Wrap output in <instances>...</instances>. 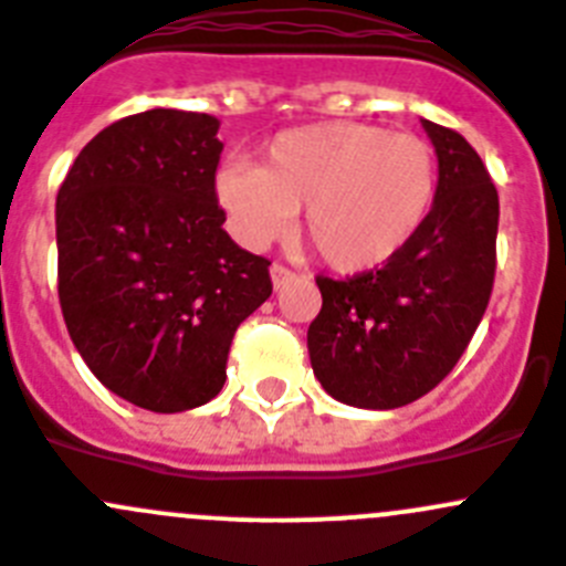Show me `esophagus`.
I'll list each match as a JSON object with an SVG mask.
<instances>
[{"mask_svg": "<svg viewBox=\"0 0 566 566\" xmlns=\"http://www.w3.org/2000/svg\"><path fill=\"white\" fill-rule=\"evenodd\" d=\"M269 277H272V286H274V292H280V289H283V286H289V283H292V280L297 277V274H294L292 269L280 266V263H272V269H269Z\"/></svg>", "mask_w": 566, "mask_h": 566, "instance_id": "34e87169", "label": "esophagus"}]
</instances>
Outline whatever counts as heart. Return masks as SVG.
Returning <instances> with one entry per match:
<instances>
[{
  "label": "heart",
  "mask_w": 566,
  "mask_h": 566,
  "mask_svg": "<svg viewBox=\"0 0 566 566\" xmlns=\"http://www.w3.org/2000/svg\"><path fill=\"white\" fill-rule=\"evenodd\" d=\"M439 164L424 138L327 122L280 133L263 164L224 160L213 180L235 239L266 247L292 228L336 272H369L406 250L433 211Z\"/></svg>",
  "instance_id": "1"
}]
</instances>
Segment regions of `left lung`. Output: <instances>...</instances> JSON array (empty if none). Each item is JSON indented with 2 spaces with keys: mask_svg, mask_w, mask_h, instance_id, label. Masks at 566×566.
I'll return each instance as SVG.
<instances>
[{
  "mask_svg": "<svg viewBox=\"0 0 566 566\" xmlns=\"http://www.w3.org/2000/svg\"><path fill=\"white\" fill-rule=\"evenodd\" d=\"M439 160L433 211L384 269L316 277L322 311L308 327L316 380L333 400L391 411L448 378L486 314L500 202L464 136L422 118Z\"/></svg>",
  "mask_w": 566,
  "mask_h": 566,
  "instance_id": "8db88e82",
  "label": "left lung"
}]
</instances>
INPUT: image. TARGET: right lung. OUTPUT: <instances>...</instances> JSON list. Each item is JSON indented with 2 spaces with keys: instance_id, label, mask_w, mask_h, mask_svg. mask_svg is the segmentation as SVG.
<instances>
[{
  "instance_id": "1",
  "label": "right lung",
  "mask_w": 566,
  "mask_h": 566,
  "mask_svg": "<svg viewBox=\"0 0 566 566\" xmlns=\"http://www.w3.org/2000/svg\"><path fill=\"white\" fill-rule=\"evenodd\" d=\"M219 118L155 107L96 133L55 206L57 294L105 389L155 413L222 391L235 327L272 294L269 261L228 235Z\"/></svg>"
}]
</instances>
